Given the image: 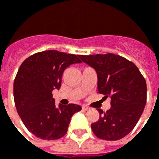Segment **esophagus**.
Here are the masks:
<instances>
[{
    "instance_id": "obj_1",
    "label": "esophagus",
    "mask_w": 159,
    "mask_h": 159,
    "mask_svg": "<svg viewBox=\"0 0 159 159\" xmlns=\"http://www.w3.org/2000/svg\"><path fill=\"white\" fill-rule=\"evenodd\" d=\"M82 108H83V111H88V110H89V107H87V106H83V107H82Z\"/></svg>"
}]
</instances>
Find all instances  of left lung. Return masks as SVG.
<instances>
[{
	"label": "left lung",
	"instance_id": "8db88e82",
	"mask_svg": "<svg viewBox=\"0 0 159 159\" xmlns=\"http://www.w3.org/2000/svg\"><path fill=\"white\" fill-rule=\"evenodd\" d=\"M82 61L95 70L98 93L110 98L111 108L91 124L93 134L107 140L122 139L131 132L147 103V83L137 66L113 53L80 55Z\"/></svg>",
	"mask_w": 159,
	"mask_h": 159
}]
</instances>
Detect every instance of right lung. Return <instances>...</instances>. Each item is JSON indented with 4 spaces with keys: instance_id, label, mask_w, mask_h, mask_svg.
Returning <instances> with one entry per match:
<instances>
[{
    "instance_id": "add662e5",
    "label": "right lung",
    "mask_w": 159,
    "mask_h": 159,
    "mask_svg": "<svg viewBox=\"0 0 159 159\" xmlns=\"http://www.w3.org/2000/svg\"><path fill=\"white\" fill-rule=\"evenodd\" d=\"M81 62L80 55L48 50L30 56L19 67L13 83L15 107L25 126L36 137L61 138L71 117L82 110L76 104L56 107L52 93L61 86L66 68Z\"/></svg>"
}]
</instances>
